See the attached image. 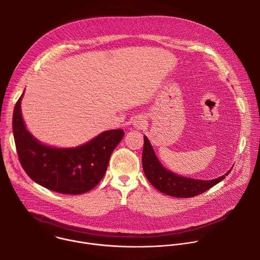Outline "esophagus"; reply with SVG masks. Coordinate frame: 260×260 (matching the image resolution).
Instances as JSON below:
<instances>
[{"label": "esophagus", "instance_id": "34e87169", "mask_svg": "<svg viewBox=\"0 0 260 260\" xmlns=\"http://www.w3.org/2000/svg\"><path fill=\"white\" fill-rule=\"evenodd\" d=\"M146 125V121L144 120V118H142L141 116L140 117H136L135 121H134V126L135 127H139V128H142Z\"/></svg>", "mask_w": 260, "mask_h": 260}]
</instances>
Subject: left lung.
<instances>
[{
  "label": "left lung",
  "mask_w": 260,
  "mask_h": 260,
  "mask_svg": "<svg viewBox=\"0 0 260 260\" xmlns=\"http://www.w3.org/2000/svg\"><path fill=\"white\" fill-rule=\"evenodd\" d=\"M142 165L148 181L160 192L174 198H192L199 196L221 182L233 170L232 168L223 176L212 180H200L177 175L162 166L146 136H144Z\"/></svg>",
  "instance_id": "left-lung-1"
}]
</instances>
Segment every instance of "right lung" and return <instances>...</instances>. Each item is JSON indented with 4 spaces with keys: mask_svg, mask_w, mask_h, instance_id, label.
Returning a JSON list of instances; mask_svg holds the SVG:
<instances>
[{
    "mask_svg": "<svg viewBox=\"0 0 260 260\" xmlns=\"http://www.w3.org/2000/svg\"><path fill=\"white\" fill-rule=\"evenodd\" d=\"M23 93L14 107L12 125L17 154L25 173L37 184L58 193L81 194L91 190L103 179L124 132L105 131L76 147L46 145L26 128L21 114Z\"/></svg>",
    "mask_w": 260,
    "mask_h": 260,
    "instance_id": "obj_1",
    "label": "right lung"
}]
</instances>
